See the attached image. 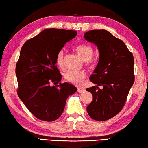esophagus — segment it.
<instances>
[{
	"label": "esophagus",
	"mask_w": 148,
	"mask_h": 148,
	"mask_svg": "<svg viewBox=\"0 0 148 148\" xmlns=\"http://www.w3.org/2000/svg\"><path fill=\"white\" fill-rule=\"evenodd\" d=\"M77 91H78L79 93H82V92H85V90H84V88H78V89H77Z\"/></svg>",
	"instance_id": "obj_1"
}]
</instances>
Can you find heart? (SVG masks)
<instances>
[{
  "label": "heart",
  "mask_w": 148,
  "mask_h": 148,
  "mask_svg": "<svg viewBox=\"0 0 148 148\" xmlns=\"http://www.w3.org/2000/svg\"><path fill=\"white\" fill-rule=\"evenodd\" d=\"M75 51L84 60L86 65L92 66L96 62V59L92 56L94 49L92 46L88 43H81L76 45ZM56 63L60 68H64L65 65V54L64 50H60L56 57ZM64 78L68 82L74 84H80L86 78V73L84 71L77 70H68L64 75Z\"/></svg>",
  "instance_id": "obj_1"
}]
</instances>
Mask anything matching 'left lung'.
Here are the masks:
<instances>
[{"mask_svg": "<svg viewBox=\"0 0 148 148\" xmlns=\"http://www.w3.org/2000/svg\"><path fill=\"white\" fill-rule=\"evenodd\" d=\"M84 37L97 45L100 53L89 78L97 86L86 88L93 97L86 111L93 119L104 121L117 115L125 104L135 80L134 56L123 41L106 30L88 31Z\"/></svg>", "mask_w": 148, "mask_h": 148, "instance_id": "left-lung-1", "label": "left lung"}]
</instances>
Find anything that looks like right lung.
Returning a JSON list of instances; mask_svg holds the SVG:
<instances>
[{
  "label": "right lung",
  "instance_id": "obj_1",
  "mask_svg": "<svg viewBox=\"0 0 148 148\" xmlns=\"http://www.w3.org/2000/svg\"><path fill=\"white\" fill-rule=\"evenodd\" d=\"M76 35V31L47 29L21 47L15 69L16 92L29 111L39 120L58 119L68 97L76 92L72 84L59 83L62 75L56 66L58 52Z\"/></svg>",
  "mask_w": 148,
  "mask_h": 148
}]
</instances>
